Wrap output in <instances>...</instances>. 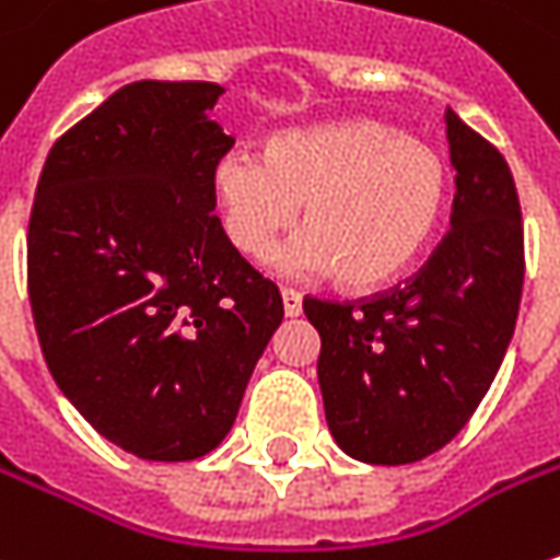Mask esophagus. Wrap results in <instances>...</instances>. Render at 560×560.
I'll list each match as a JSON object with an SVG mask.
<instances>
[{
  "mask_svg": "<svg viewBox=\"0 0 560 560\" xmlns=\"http://www.w3.org/2000/svg\"><path fill=\"white\" fill-rule=\"evenodd\" d=\"M281 304H284V316H301V294L294 288H281Z\"/></svg>",
  "mask_w": 560,
  "mask_h": 560,
  "instance_id": "1",
  "label": "esophagus"
}]
</instances>
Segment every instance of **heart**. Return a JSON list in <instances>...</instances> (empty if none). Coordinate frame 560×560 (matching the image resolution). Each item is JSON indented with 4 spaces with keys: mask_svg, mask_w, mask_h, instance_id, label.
<instances>
[{
    "mask_svg": "<svg viewBox=\"0 0 560 560\" xmlns=\"http://www.w3.org/2000/svg\"><path fill=\"white\" fill-rule=\"evenodd\" d=\"M212 190L225 237L244 259L266 262L304 203L306 232L284 247L281 269L376 288L401 276L432 237L448 172L432 147L357 118L269 137L262 156L225 153Z\"/></svg>",
    "mask_w": 560,
    "mask_h": 560,
    "instance_id": "1",
    "label": "heart"
}]
</instances>
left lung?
Here are the masks:
<instances>
[{
  "mask_svg": "<svg viewBox=\"0 0 560 560\" xmlns=\"http://www.w3.org/2000/svg\"><path fill=\"white\" fill-rule=\"evenodd\" d=\"M445 121L457 190L448 234L423 269L363 301H304L323 338L328 429L363 464H413L445 448L486 398L521 310L514 175L451 109Z\"/></svg>",
  "mask_w": 560,
  "mask_h": 560,
  "instance_id": "1",
  "label": "left lung"
}]
</instances>
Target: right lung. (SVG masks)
I'll use <instances>...</instances> for the list:
<instances>
[{
	"instance_id": "1",
	"label": "right lung",
	"mask_w": 560,
	"mask_h": 560,
	"mask_svg": "<svg viewBox=\"0 0 560 560\" xmlns=\"http://www.w3.org/2000/svg\"><path fill=\"white\" fill-rule=\"evenodd\" d=\"M222 86L137 81L52 143L27 225V294L61 395L112 445L194 460L232 429L279 288L222 232Z\"/></svg>"
}]
</instances>
